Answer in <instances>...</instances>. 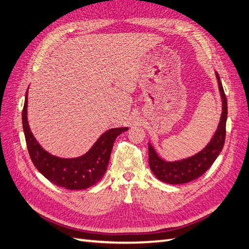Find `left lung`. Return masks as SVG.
<instances>
[{"label":"left lung","instance_id":"obj_1","mask_svg":"<svg viewBox=\"0 0 249 249\" xmlns=\"http://www.w3.org/2000/svg\"><path fill=\"white\" fill-rule=\"evenodd\" d=\"M218 86L222 99V113L216 133L209 144L196 155L187 159L166 162L157 155L154 147L148 144V163L154 175L167 184L178 185L189 183L201 177L214 163L223 148L225 141V125L228 118V101L221 84L219 74L216 72Z\"/></svg>","mask_w":249,"mask_h":249}]
</instances>
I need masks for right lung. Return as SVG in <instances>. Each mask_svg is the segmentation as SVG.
I'll return each mask as SVG.
<instances>
[{"label":"right lung","instance_id":"right-lung-1","mask_svg":"<svg viewBox=\"0 0 249 249\" xmlns=\"http://www.w3.org/2000/svg\"><path fill=\"white\" fill-rule=\"evenodd\" d=\"M27 107L28 90L21 119L28 152L34 166L50 182L69 190L86 189L99 182L107 170L115 139L118 135L129 130L127 127L108 130L84 156L74 159H62L50 155L36 141L28 124Z\"/></svg>","mask_w":249,"mask_h":249}]
</instances>
